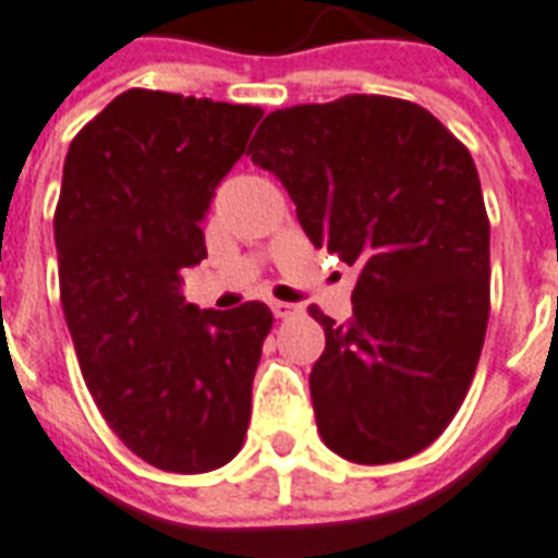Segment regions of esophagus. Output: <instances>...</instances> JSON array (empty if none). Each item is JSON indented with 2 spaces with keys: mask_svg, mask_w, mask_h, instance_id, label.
Here are the masks:
<instances>
[{
  "mask_svg": "<svg viewBox=\"0 0 558 558\" xmlns=\"http://www.w3.org/2000/svg\"><path fill=\"white\" fill-rule=\"evenodd\" d=\"M274 314L279 316V319H291V316L300 314V305H291V302H274Z\"/></svg>",
  "mask_w": 558,
  "mask_h": 558,
  "instance_id": "34e87169",
  "label": "esophagus"
}]
</instances>
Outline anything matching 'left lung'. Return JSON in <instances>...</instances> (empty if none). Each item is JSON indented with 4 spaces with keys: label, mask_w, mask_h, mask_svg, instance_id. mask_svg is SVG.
I'll return each instance as SVG.
<instances>
[{
    "label": "left lung",
    "mask_w": 558,
    "mask_h": 558,
    "mask_svg": "<svg viewBox=\"0 0 558 558\" xmlns=\"http://www.w3.org/2000/svg\"><path fill=\"white\" fill-rule=\"evenodd\" d=\"M296 204L314 247L360 267L354 314L316 305L311 400L325 447L395 463L440 438L489 319V218L470 149L417 102L345 95L276 109L247 149Z\"/></svg>",
    "instance_id": "left-lung-1"
}]
</instances>
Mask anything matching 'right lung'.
Here are the masks:
<instances>
[{
    "mask_svg": "<svg viewBox=\"0 0 558 558\" xmlns=\"http://www.w3.org/2000/svg\"><path fill=\"white\" fill-rule=\"evenodd\" d=\"M262 114L129 88L65 155L53 239L83 380L109 429L163 472L218 470L247 435L274 314L186 305L181 274L207 258L204 213Z\"/></svg>",
    "mask_w": 558,
    "mask_h": 558,
    "instance_id": "1",
    "label": "right lung"
}]
</instances>
